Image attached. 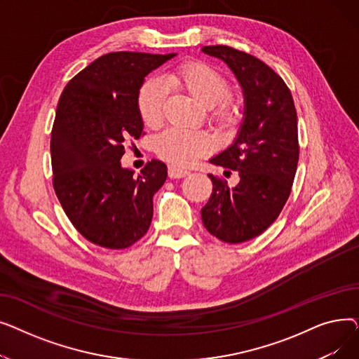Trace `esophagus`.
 <instances>
[{
  "label": "esophagus",
  "instance_id": "obj_1",
  "mask_svg": "<svg viewBox=\"0 0 359 359\" xmlns=\"http://www.w3.org/2000/svg\"><path fill=\"white\" fill-rule=\"evenodd\" d=\"M189 175V172L187 170H183V168H179L176 165H168V177L172 179H182L184 176Z\"/></svg>",
  "mask_w": 359,
  "mask_h": 359
}]
</instances>
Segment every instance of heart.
I'll list each match as a JSON object with an SVG mask.
<instances>
[{
	"instance_id": "1",
	"label": "heart",
	"mask_w": 359,
	"mask_h": 359,
	"mask_svg": "<svg viewBox=\"0 0 359 359\" xmlns=\"http://www.w3.org/2000/svg\"><path fill=\"white\" fill-rule=\"evenodd\" d=\"M165 81L170 87L189 94L202 107L210 109L211 121L219 129H233L240 122V106L229 97L230 83L214 67L201 61L184 62L170 72ZM164 102L165 87L160 81L148 80L141 86L137 106L145 126H160ZM154 148L160 158L176 165H189L208 154L212 144L202 132L172 129L163 132Z\"/></svg>"
}]
</instances>
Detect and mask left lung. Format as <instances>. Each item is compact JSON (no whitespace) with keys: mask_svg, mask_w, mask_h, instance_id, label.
<instances>
[{"mask_svg":"<svg viewBox=\"0 0 359 359\" xmlns=\"http://www.w3.org/2000/svg\"><path fill=\"white\" fill-rule=\"evenodd\" d=\"M202 52L230 67L244 96L237 138L210 160L238 172L240 182L229 187L210 175L212 194L201 210L206 230L237 244L260 236L288 201L299 156L297 110L284 80L253 55L224 45Z\"/></svg>","mask_w":359,"mask_h":359,"instance_id":"left-lung-1","label":"left lung"}]
</instances>
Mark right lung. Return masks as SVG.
Here are the masks:
<instances>
[{
    "label": "right lung",
    "instance_id": "add662e5",
    "mask_svg": "<svg viewBox=\"0 0 359 359\" xmlns=\"http://www.w3.org/2000/svg\"><path fill=\"white\" fill-rule=\"evenodd\" d=\"M173 56L106 53L69 80L56 106L53 189L74 227L97 246L126 249L149 229L167 167L151 160L134 177L121 158L128 138L142 135L137 99L144 79Z\"/></svg>",
    "mask_w": 359,
    "mask_h": 359
}]
</instances>
